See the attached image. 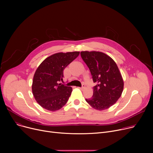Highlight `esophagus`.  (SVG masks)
Listing matches in <instances>:
<instances>
[{
	"label": "esophagus",
	"mask_w": 153,
	"mask_h": 153,
	"mask_svg": "<svg viewBox=\"0 0 153 153\" xmlns=\"http://www.w3.org/2000/svg\"><path fill=\"white\" fill-rule=\"evenodd\" d=\"M85 85H82V86L81 87H79V89H81V90H83V89H85Z\"/></svg>",
	"instance_id": "esophagus-1"
}]
</instances>
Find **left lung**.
I'll use <instances>...</instances> for the list:
<instances>
[{
  "mask_svg": "<svg viewBox=\"0 0 153 153\" xmlns=\"http://www.w3.org/2000/svg\"><path fill=\"white\" fill-rule=\"evenodd\" d=\"M82 59L91 72L94 82L92 98L86 102L95 110L109 108L121 97L124 82L116 62L105 53L92 51H81Z\"/></svg>",
  "mask_w": 153,
  "mask_h": 153,
  "instance_id": "8db88e82",
  "label": "left lung"
}]
</instances>
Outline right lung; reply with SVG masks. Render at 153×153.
Instances as JSON below:
<instances>
[{
	"label": "right lung",
	"mask_w": 153,
	"mask_h": 153,
	"mask_svg": "<svg viewBox=\"0 0 153 153\" xmlns=\"http://www.w3.org/2000/svg\"><path fill=\"white\" fill-rule=\"evenodd\" d=\"M79 51L57 53L46 58L36 69L32 83V92L39 105L49 111H56L66 105L72 89L58 84L63 71L79 55Z\"/></svg>",
	"instance_id": "1"
}]
</instances>
